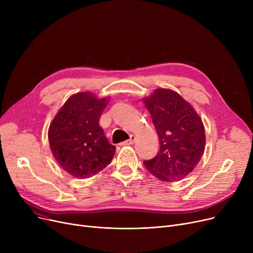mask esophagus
<instances>
[{"instance_id":"esophagus-1","label":"esophagus","mask_w":253,"mask_h":253,"mask_svg":"<svg viewBox=\"0 0 253 253\" xmlns=\"http://www.w3.org/2000/svg\"><path fill=\"white\" fill-rule=\"evenodd\" d=\"M135 139H136L135 135H130V138H129L128 140H126V141L122 142L121 144H122V145H129V144H132V143H134Z\"/></svg>"}]
</instances>
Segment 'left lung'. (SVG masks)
<instances>
[{
    "instance_id": "obj_1",
    "label": "left lung",
    "mask_w": 253,
    "mask_h": 253,
    "mask_svg": "<svg viewBox=\"0 0 253 253\" xmlns=\"http://www.w3.org/2000/svg\"><path fill=\"white\" fill-rule=\"evenodd\" d=\"M160 141V151L143 161L150 173L166 182L182 179L197 166L205 148L201 118L176 92L157 89L143 99Z\"/></svg>"
}]
</instances>
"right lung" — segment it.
Listing matches in <instances>:
<instances>
[{
  "mask_svg": "<svg viewBox=\"0 0 253 253\" xmlns=\"http://www.w3.org/2000/svg\"><path fill=\"white\" fill-rule=\"evenodd\" d=\"M109 98L90 92L71 96L49 127L48 139L55 160L73 176L88 178L108 166L116 147L105 137L99 119Z\"/></svg>",
  "mask_w": 253,
  "mask_h": 253,
  "instance_id": "right-lung-1",
  "label": "right lung"
}]
</instances>
